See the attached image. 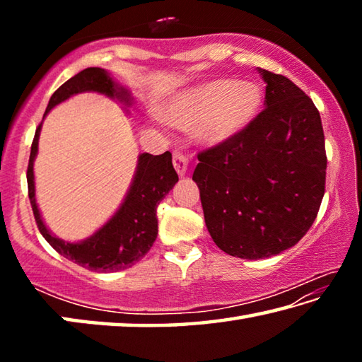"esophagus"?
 <instances>
[{
    "label": "esophagus",
    "instance_id": "34e87169",
    "mask_svg": "<svg viewBox=\"0 0 362 362\" xmlns=\"http://www.w3.org/2000/svg\"><path fill=\"white\" fill-rule=\"evenodd\" d=\"M174 168L177 170V174L180 177H183L187 174V169H188V158L185 155H182V153H174Z\"/></svg>",
    "mask_w": 362,
    "mask_h": 362
}]
</instances>
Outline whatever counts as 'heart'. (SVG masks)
<instances>
[{
  "label": "heart",
  "instance_id": "obj_1",
  "mask_svg": "<svg viewBox=\"0 0 362 362\" xmlns=\"http://www.w3.org/2000/svg\"><path fill=\"white\" fill-rule=\"evenodd\" d=\"M263 102L252 81L216 78L192 86L169 103L164 118L179 129L194 127V137L207 146L228 142L252 122Z\"/></svg>",
  "mask_w": 362,
  "mask_h": 362
}]
</instances>
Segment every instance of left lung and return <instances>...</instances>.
I'll return each instance as SVG.
<instances>
[{"instance_id":"left-lung-1","label":"left lung","mask_w":362,"mask_h":362,"mask_svg":"<svg viewBox=\"0 0 362 362\" xmlns=\"http://www.w3.org/2000/svg\"><path fill=\"white\" fill-rule=\"evenodd\" d=\"M265 108L228 142L198 153L193 180L214 243L233 257L281 254L313 225L326 188V146L313 100L259 69Z\"/></svg>"}]
</instances>
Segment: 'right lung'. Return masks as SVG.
Segmentation results:
<instances>
[{"label": "right lung", "mask_w": 362, "mask_h": 362, "mask_svg": "<svg viewBox=\"0 0 362 362\" xmlns=\"http://www.w3.org/2000/svg\"><path fill=\"white\" fill-rule=\"evenodd\" d=\"M90 90L107 95L110 99H118L127 107L132 105L129 90L115 83L107 70L90 66L60 86L49 100L45 116L59 103L70 99L71 95L90 93ZM41 126L42 122L35 132L32 151H30L27 183L30 204H32L36 225H38L42 238L65 259L75 262L79 267L88 268L90 272L112 273L132 267L134 263L145 257L155 243L158 235L156 207L179 182V175L173 166V155L169 151L156 156L150 153L139 155L131 188L115 216L88 240L66 243L47 230L38 204H36L33 163L36 153H38Z\"/></svg>", "instance_id": "right-lung-1"}]
</instances>
